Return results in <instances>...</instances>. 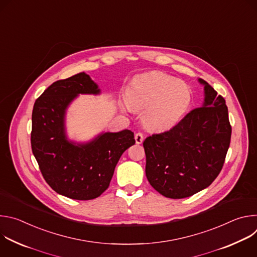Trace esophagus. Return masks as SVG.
Masks as SVG:
<instances>
[{"label":"esophagus","mask_w":257,"mask_h":257,"mask_svg":"<svg viewBox=\"0 0 257 257\" xmlns=\"http://www.w3.org/2000/svg\"><path fill=\"white\" fill-rule=\"evenodd\" d=\"M135 141H136L137 144L142 143V141H143V134L141 132H138V133L135 134Z\"/></svg>","instance_id":"obj_1"}]
</instances>
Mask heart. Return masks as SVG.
<instances>
[{
    "label": "heart",
    "mask_w": 257,
    "mask_h": 257,
    "mask_svg": "<svg viewBox=\"0 0 257 257\" xmlns=\"http://www.w3.org/2000/svg\"><path fill=\"white\" fill-rule=\"evenodd\" d=\"M191 101L189 86L161 71L135 76L127 90L123 108L143 109L144 125L154 131L175 126L185 114Z\"/></svg>",
    "instance_id": "obj_1"
}]
</instances>
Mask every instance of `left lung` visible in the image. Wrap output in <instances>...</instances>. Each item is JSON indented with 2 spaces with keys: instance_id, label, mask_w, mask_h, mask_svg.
Instances as JSON below:
<instances>
[{
  "instance_id": "left-lung-1",
  "label": "left lung",
  "mask_w": 257,
  "mask_h": 257,
  "mask_svg": "<svg viewBox=\"0 0 257 257\" xmlns=\"http://www.w3.org/2000/svg\"><path fill=\"white\" fill-rule=\"evenodd\" d=\"M204 101L172 129L143 141L145 174L162 195L180 199L208 187L221 172L232 128L226 100L203 79Z\"/></svg>"
}]
</instances>
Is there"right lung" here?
Returning a JSON list of instances; mask_svg holds the SVG:
<instances>
[{"mask_svg":"<svg viewBox=\"0 0 257 257\" xmlns=\"http://www.w3.org/2000/svg\"><path fill=\"white\" fill-rule=\"evenodd\" d=\"M100 89L81 72L49 86L32 111L31 149L48 184L57 193L90 200L104 192L122 154L135 143L128 129L104 132L85 143L68 139L65 118L69 104L79 94Z\"/></svg>","mask_w":257,"mask_h":257,"instance_id":"add662e5","label":"right lung"}]
</instances>
